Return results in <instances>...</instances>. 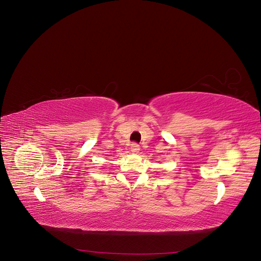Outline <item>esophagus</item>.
Masks as SVG:
<instances>
[{
    "label": "esophagus",
    "mask_w": 261,
    "mask_h": 261,
    "mask_svg": "<svg viewBox=\"0 0 261 261\" xmlns=\"http://www.w3.org/2000/svg\"><path fill=\"white\" fill-rule=\"evenodd\" d=\"M139 151H140L139 145L137 143H132V145H130V152L134 153V154H137V153H139Z\"/></svg>",
    "instance_id": "1"
}]
</instances>
